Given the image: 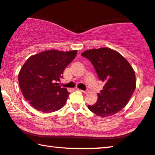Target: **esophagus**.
I'll use <instances>...</instances> for the list:
<instances>
[{
    "label": "esophagus",
    "mask_w": 155,
    "mask_h": 155,
    "mask_svg": "<svg viewBox=\"0 0 155 155\" xmlns=\"http://www.w3.org/2000/svg\"><path fill=\"white\" fill-rule=\"evenodd\" d=\"M80 91H82L83 94H87L88 91H84V90H80Z\"/></svg>",
    "instance_id": "obj_1"
}]
</instances>
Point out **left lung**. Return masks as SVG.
<instances>
[{"mask_svg":"<svg viewBox=\"0 0 155 155\" xmlns=\"http://www.w3.org/2000/svg\"><path fill=\"white\" fill-rule=\"evenodd\" d=\"M81 55L91 61L99 80L105 82L97 94V102L88 108L101 117L118 113L128 103L136 89L132 66L120 53L108 48L88 50Z\"/></svg>","mask_w":155,"mask_h":155,"instance_id":"8db88e82","label":"left lung"}]
</instances>
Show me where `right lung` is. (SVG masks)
Wrapping results in <instances>:
<instances>
[{
    "instance_id": "1",
    "label": "right lung",
    "mask_w": 155,
    "mask_h": 155,
    "mask_svg": "<svg viewBox=\"0 0 155 155\" xmlns=\"http://www.w3.org/2000/svg\"><path fill=\"white\" fill-rule=\"evenodd\" d=\"M77 54L51 50L30 57L18 73L21 91L35 109L51 113L62 108L68 97L67 89L58 83L66 66Z\"/></svg>"
}]
</instances>
